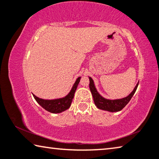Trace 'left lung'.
I'll return each instance as SVG.
<instances>
[{
	"instance_id": "8db88e82",
	"label": "left lung",
	"mask_w": 159,
	"mask_h": 159,
	"mask_svg": "<svg viewBox=\"0 0 159 159\" xmlns=\"http://www.w3.org/2000/svg\"><path fill=\"white\" fill-rule=\"evenodd\" d=\"M89 89L90 91L92 92V97H93V99L94 102V104L96 105L97 107L99 109H102V110L108 111L110 112H116L121 111L124 107L127 104L129 101H130L131 97L134 96V93H135L136 89L139 85V82L136 84V87L131 94H129V96L124 97L122 99H107L104 98L101 95L99 94L97 92L96 87L94 86V81L91 77H89Z\"/></svg>"
}]
</instances>
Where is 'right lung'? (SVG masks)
<instances>
[{
	"mask_svg": "<svg viewBox=\"0 0 159 159\" xmlns=\"http://www.w3.org/2000/svg\"><path fill=\"white\" fill-rule=\"evenodd\" d=\"M80 78L81 77H79L75 81L74 85L72 88L71 91L68 94L67 96H65L63 98L56 99H40L39 97H36L35 94H33L34 98L36 100V102L49 112L54 114H57L62 112L65 110H67L70 108V105L72 102V99L74 98L75 92L76 91L77 85L79 84L80 81Z\"/></svg>",
	"mask_w": 159,
	"mask_h": 159,
	"instance_id": "obj_1",
	"label": "right lung"
}]
</instances>
